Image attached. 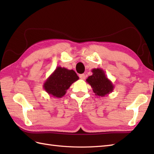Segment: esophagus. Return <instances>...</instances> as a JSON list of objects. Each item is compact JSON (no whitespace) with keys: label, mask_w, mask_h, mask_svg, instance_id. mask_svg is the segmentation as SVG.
<instances>
[{"label":"esophagus","mask_w":154,"mask_h":154,"mask_svg":"<svg viewBox=\"0 0 154 154\" xmlns=\"http://www.w3.org/2000/svg\"><path fill=\"white\" fill-rule=\"evenodd\" d=\"M79 77L81 79H85V74H80L79 75Z\"/></svg>","instance_id":"obj_1"}]
</instances>
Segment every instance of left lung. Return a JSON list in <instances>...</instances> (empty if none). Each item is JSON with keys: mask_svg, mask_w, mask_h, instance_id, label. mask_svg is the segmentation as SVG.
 <instances>
[{"mask_svg": "<svg viewBox=\"0 0 154 154\" xmlns=\"http://www.w3.org/2000/svg\"><path fill=\"white\" fill-rule=\"evenodd\" d=\"M93 74L87 79V82L92 87L96 95L104 97L113 90L112 83L107 79L104 71L100 69H93Z\"/></svg>", "mask_w": 154, "mask_h": 154, "instance_id": "obj_1", "label": "left lung"}]
</instances>
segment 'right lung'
I'll return each instance as SVG.
<instances>
[{"mask_svg": "<svg viewBox=\"0 0 154 154\" xmlns=\"http://www.w3.org/2000/svg\"><path fill=\"white\" fill-rule=\"evenodd\" d=\"M78 79L79 77L73 70L59 67L44 83V89L49 94L60 98L65 94L71 85Z\"/></svg>", "mask_w": 154, "mask_h": 154, "instance_id": "1", "label": "right lung"}]
</instances>
